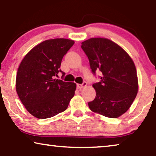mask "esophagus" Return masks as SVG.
Segmentation results:
<instances>
[{
  "label": "esophagus",
  "instance_id": "esophagus-1",
  "mask_svg": "<svg viewBox=\"0 0 156 156\" xmlns=\"http://www.w3.org/2000/svg\"><path fill=\"white\" fill-rule=\"evenodd\" d=\"M87 83H85V82H84V83L83 84H77V89H81L84 88V87L87 86Z\"/></svg>",
  "mask_w": 156,
  "mask_h": 156
}]
</instances>
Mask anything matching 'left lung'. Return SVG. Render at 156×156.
Segmentation results:
<instances>
[{"label": "left lung", "mask_w": 156, "mask_h": 156, "mask_svg": "<svg viewBox=\"0 0 156 156\" xmlns=\"http://www.w3.org/2000/svg\"><path fill=\"white\" fill-rule=\"evenodd\" d=\"M81 44L92 72H102L100 82L93 84L96 96L88 102L89 109L105 117H120L130 108L138 94V76L133 60L108 38H91Z\"/></svg>", "instance_id": "8db88e82"}]
</instances>
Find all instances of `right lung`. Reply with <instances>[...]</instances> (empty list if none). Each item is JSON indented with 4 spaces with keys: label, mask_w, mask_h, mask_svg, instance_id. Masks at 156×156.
I'll return each mask as SVG.
<instances>
[{
    "label": "right lung",
    "mask_w": 156,
    "mask_h": 156,
    "mask_svg": "<svg viewBox=\"0 0 156 156\" xmlns=\"http://www.w3.org/2000/svg\"><path fill=\"white\" fill-rule=\"evenodd\" d=\"M74 44L67 38L44 41L31 49L18 69L16 89L27 112L45 119L67 109L76 84L56 78L64 55ZM65 75L64 73H62Z\"/></svg>",
    "instance_id": "obj_1"
}]
</instances>
